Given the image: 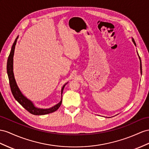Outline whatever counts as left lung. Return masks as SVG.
I'll list each match as a JSON object with an SVG mask.
<instances>
[{
    "label": "left lung",
    "instance_id": "left-lung-1",
    "mask_svg": "<svg viewBox=\"0 0 149 149\" xmlns=\"http://www.w3.org/2000/svg\"><path fill=\"white\" fill-rule=\"evenodd\" d=\"M132 41H133V43L135 44V45L136 46V43H135V40H134V39H133V38H132ZM137 53H138V52H137ZM138 55H139V54H138ZM139 59H140V73H141V74H142V62H141V59H140V57L139 56Z\"/></svg>",
    "mask_w": 149,
    "mask_h": 149
}]
</instances>
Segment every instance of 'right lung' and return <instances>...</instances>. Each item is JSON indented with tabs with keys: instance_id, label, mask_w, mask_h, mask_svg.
<instances>
[{
	"instance_id": "1",
	"label": "right lung",
	"mask_w": 149,
	"mask_h": 149,
	"mask_svg": "<svg viewBox=\"0 0 149 149\" xmlns=\"http://www.w3.org/2000/svg\"><path fill=\"white\" fill-rule=\"evenodd\" d=\"M18 37L19 36H17L16 38V40H15L14 43L12 46L10 54L9 55L8 59H7V75H8V77L9 80L10 90H11V92L13 93V96L14 97L15 99H16V100L19 102V103L22 106V107L25 108L30 113L34 114V115H44V114H47L54 112L59 108L61 104H62L63 91L65 86V85L68 82L66 83L65 85H63V86L62 87V91H61L62 100H61V101H60V102H58V104L48 109H42V108H38L36 107L31 101L28 100L27 97H25L24 95L22 94L20 89H19V87L16 82V80H15V78H14V75L13 73V57L14 54L15 47H16Z\"/></svg>"
}]
</instances>
